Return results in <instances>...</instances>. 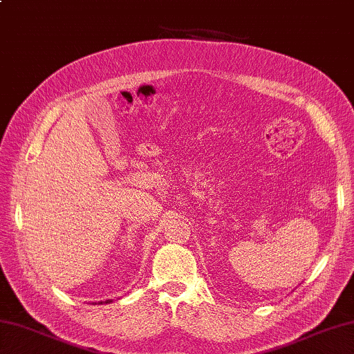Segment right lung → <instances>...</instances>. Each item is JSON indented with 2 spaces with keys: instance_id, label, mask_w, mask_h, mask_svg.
<instances>
[{
  "instance_id": "right-lung-1",
  "label": "right lung",
  "mask_w": 354,
  "mask_h": 354,
  "mask_svg": "<svg viewBox=\"0 0 354 354\" xmlns=\"http://www.w3.org/2000/svg\"><path fill=\"white\" fill-rule=\"evenodd\" d=\"M110 301H111V300H106V301H105V304H110ZM100 304H104V301H100Z\"/></svg>"
}]
</instances>
